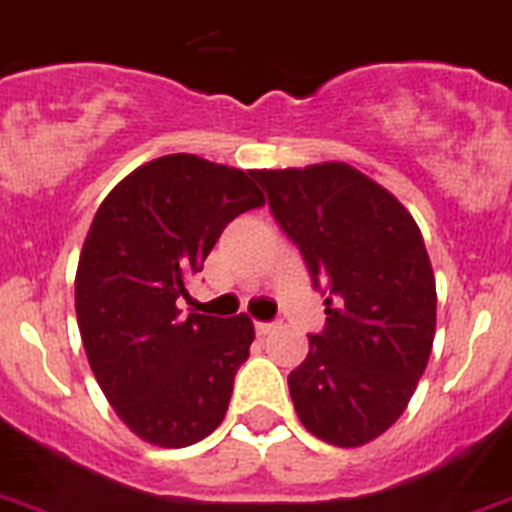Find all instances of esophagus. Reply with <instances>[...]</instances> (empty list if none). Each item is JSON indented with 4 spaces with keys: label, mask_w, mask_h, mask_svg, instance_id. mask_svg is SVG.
Returning <instances> with one entry per match:
<instances>
[{
    "label": "esophagus",
    "mask_w": 512,
    "mask_h": 512,
    "mask_svg": "<svg viewBox=\"0 0 512 512\" xmlns=\"http://www.w3.org/2000/svg\"><path fill=\"white\" fill-rule=\"evenodd\" d=\"M273 323H263V321H257L255 323V331H257V336H265V334H270V331H273Z\"/></svg>",
    "instance_id": "34e87169"
}]
</instances>
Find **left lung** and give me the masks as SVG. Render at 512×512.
I'll return each instance as SVG.
<instances>
[{"label": "left lung", "mask_w": 512, "mask_h": 512, "mask_svg": "<svg viewBox=\"0 0 512 512\" xmlns=\"http://www.w3.org/2000/svg\"><path fill=\"white\" fill-rule=\"evenodd\" d=\"M326 299L289 394L334 447L384 434L413 397L436 334V281L421 228L392 191L347 162L252 170Z\"/></svg>", "instance_id": "1"}]
</instances>
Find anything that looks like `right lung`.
Instances as JSON below:
<instances>
[{
  "label": "right lung",
  "mask_w": 512,
  "mask_h": 512,
  "mask_svg": "<svg viewBox=\"0 0 512 512\" xmlns=\"http://www.w3.org/2000/svg\"><path fill=\"white\" fill-rule=\"evenodd\" d=\"M252 170L165 155L102 199L76 270V318L99 389L118 418L155 447L213 434L249 357L247 315H181L186 281L220 231L263 207Z\"/></svg>",
  "instance_id": "1"
}]
</instances>
